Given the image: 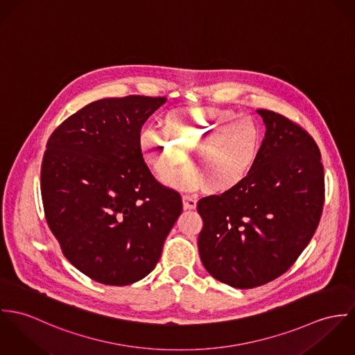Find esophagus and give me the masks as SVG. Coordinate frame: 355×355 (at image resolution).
Masks as SVG:
<instances>
[{
  "label": "esophagus",
  "mask_w": 355,
  "mask_h": 355,
  "mask_svg": "<svg viewBox=\"0 0 355 355\" xmlns=\"http://www.w3.org/2000/svg\"><path fill=\"white\" fill-rule=\"evenodd\" d=\"M182 204H184V208L185 209H195L197 205V201L191 196H182Z\"/></svg>",
  "instance_id": "1"
}]
</instances>
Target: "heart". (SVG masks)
Wrapping results in <instances>:
<instances>
[{"mask_svg":"<svg viewBox=\"0 0 355 355\" xmlns=\"http://www.w3.org/2000/svg\"><path fill=\"white\" fill-rule=\"evenodd\" d=\"M263 143L260 123L216 107H178L162 119V130L146 128L139 137L144 162L164 177L185 160L189 166L164 182L175 189L225 195L236 189L256 166Z\"/></svg>","mask_w":355,"mask_h":355,"instance_id":"obj_1","label":"heart"}]
</instances>
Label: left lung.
Instances as JSON below:
<instances>
[{
  "label": "left lung",
  "instance_id": "left-lung-1",
  "mask_svg": "<svg viewBox=\"0 0 355 355\" xmlns=\"http://www.w3.org/2000/svg\"><path fill=\"white\" fill-rule=\"evenodd\" d=\"M249 177L220 196L202 197L200 259L209 275L236 288L284 274L308 246L324 205V167L312 136L271 110Z\"/></svg>",
  "mask_w": 355,
  "mask_h": 355
}]
</instances>
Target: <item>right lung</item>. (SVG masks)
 Listing matches in <instances>:
<instances>
[{"mask_svg":"<svg viewBox=\"0 0 355 355\" xmlns=\"http://www.w3.org/2000/svg\"><path fill=\"white\" fill-rule=\"evenodd\" d=\"M164 96L95 101L50 136L42 162L44 216L64 256L95 282L132 284L148 275L182 212L139 148L141 126Z\"/></svg>","mask_w":355,"mask_h":355,"instance_id":"add662e5","label":"right lung"}]
</instances>
